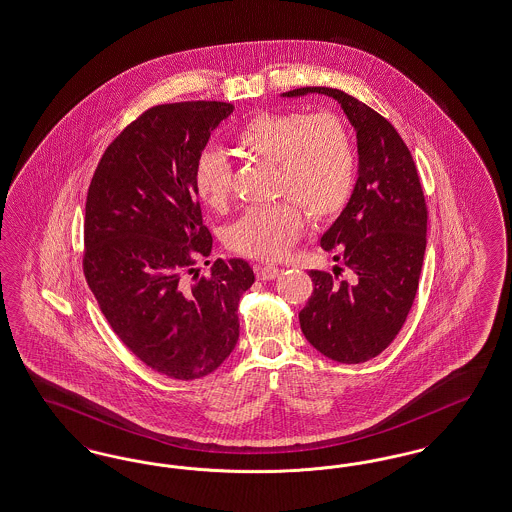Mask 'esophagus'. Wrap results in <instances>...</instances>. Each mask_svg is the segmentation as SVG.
I'll return each mask as SVG.
<instances>
[{
    "label": "esophagus",
    "instance_id": "obj_1",
    "mask_svg": "<svg viewBox=\"0 0 512 512\" xmlns=\"http://www.w3.org/2000/svg\"><path fill=\"white\" fill-rule=\"evenodd\" d=\"M282 276V268H278V266H259L257 268V278L259 280H276V278H280Z\"/></svg>",
    "mask_w": 512,
    "mask_h": 512
}]
</instances>
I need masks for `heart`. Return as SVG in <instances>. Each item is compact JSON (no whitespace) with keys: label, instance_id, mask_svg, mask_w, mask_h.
Instances as JSON below:
<instances>
[{"label":"heart","instance_id":"heart-1","mask_svg":"<svg viewBox=\"0 0 512 512\" xmlns=\"http://www.w3.org/2000/svg\"><path fill=\"white\" fill-rule=\"evenodd\" d=\"M234 143L244 158L274 165V196L289 200L253 207L228 226L226 244L234 251L263 261L280 259L303 230L301 211L320 223L347 204L356 158L341 118L328 112H263L238 129ZM194 186L207 207L225 209L232 192L230 164L217 152L200 154Z\"/></svg>","mask_w":512,"mask_h":512}]
</instances>
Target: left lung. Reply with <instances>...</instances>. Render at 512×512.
I'll use <instances>...</instances> for the list:
<instances>
[{"mask_svg": "<svg viewBox=\"0 0 512 512\" xmlns=\"http://www.w3.org/2000/svg\"><path fill=\"white\" fill-rule=\"evenodd\" d=\"M326 95L356 131L358 179L348 204L320 238L352 280L310 270L314 291L299 312L308 343L341 364H362L389 347L413 305L427 249V204L408 146L368 104L341 89L301 87L282 97Z\"/></svg>", "mask_w": 512, "mask_h": 512, "instance_id": "8db88e82", "label": "left lung"}]
</instances>
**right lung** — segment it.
<instances>
[{
    "mask_svg": "<svg viewBox=\"0 0 512 512\" xmlns=\"http://www.w3.org/2000/svg\"><path fill=\"white\" fill-rule=\"evenodd\" d=\"M232 110L217 101L146 110L106 148L87 192L85 280L123 345L171 379H200L225 362L240 297L255 282L244 259H217L204 276L194 268L213 246L194 167Z\"/></svg>",
    "mask_w": 512,
    "mask_h": 512,
    "instance_id": "add662e5",
    "label": "right lung"
}]
</instances>
